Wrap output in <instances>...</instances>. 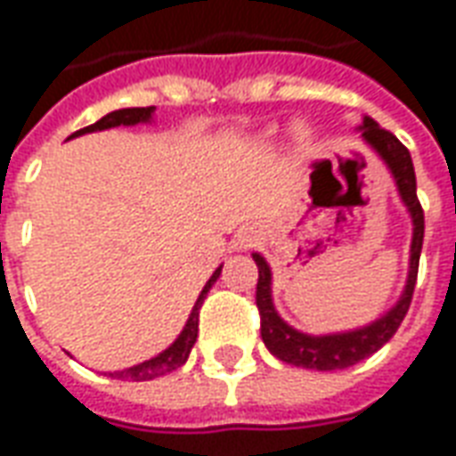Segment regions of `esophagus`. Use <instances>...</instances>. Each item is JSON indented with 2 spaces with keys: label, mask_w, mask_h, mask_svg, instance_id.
I'll list each match as a JSON object with an SVG mask.
<instances>
[{
  "label": "esophagus",
  "mask_w": 456,
  "mask_h": 456,
  "mask_svg": "<svg viewBox=\"0 0 456 456\" xmlns=\"http://www.w3.org/2000/svg\"><path fill=\"white\" fill-rule=\"evenodd\" d=\"M255 240V235H250V231H240V233L235 235V248L238 250H245V248H250Z\"/></svg>",
  "instance_id": "34e87169"
}]
</instances>
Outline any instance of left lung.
<instances>
[{"label":"left lung","mask_w":456,"mask_h":456,"mask_svg":"<svg viewBox=\"0 0 456 456\" xmlns=\"http://www.w3.org/2000/svg\"><path fill=\"white\" fill-rule=\"evenodd\" d=\"M361 137L378 151V157L388 164L393 179L398 183V193L403 203L408 206L412 216V245H410V273L408 285L403 289L398 305L390 309L388 314L376 319L373 324L361 326L354 331L344 334H326V337H309L302 334L280 319L273 305V273L270 265L265 263L260 253H253L257 265V289H255V305L260 312V334L267 351L285 363L292 366L312 368V370H341L363 361L370 354H376L383 344H388L393 334L398 331L403 319L408 314L415 282H418L419 250H422V238H425V213L418 201V183H415V169L410 159L408 147L393 134V132L378 127L376 119L363 118L361 125Z\"/></svg>","instance_id":"1"}]
</instances>
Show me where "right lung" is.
<instances>
[{"instance_id":"obj_1","label":"right lung","mask_w":456,"mask_h":456,"mask_svg":"<svg viewBox=\"0 0 456 456\" xmlns=\"http://www.w3.org/2000/svg\"><path fill=\"white\" fill-rule=\"evenodd\" d=\"M151 112L154 108H125V110H115V112H110L105 118H100L95 125H88V127H83V130L73 132L70 137H78V134H86V132H98V130H110V127H119V125H137V122H150ZM218 274H221V267L211 274V280L206 282V287L201 289V295L196 299V305H193L191 314H189V322L183 326V331L179 334V338L171 344L167 351H161L159 356L150 358V361H144V363H137V366L125 368V370H115V373H110V376L119 378V380H151V378H159L167 376L171 370H176L179 366L186 363V358L191 354L193 344H196V337H199V309H201L203 299L208 295V289L211 285L218 280Z\"/></svg>"}]
</instances>
